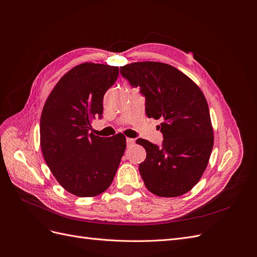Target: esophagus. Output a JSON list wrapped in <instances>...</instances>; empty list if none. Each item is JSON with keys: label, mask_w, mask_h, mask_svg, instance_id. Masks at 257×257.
Segmentation results:
<instances>
[{"label": "esophagus", "mask_w": 257, "mask_h": 257, "mask_svg": "<svg viewBox=\"0 0 257 257\" xmlns=\"http://www.w3.org/2000/svg\"><path fill=\"white\" fill-rule=\"evenodd\" d=\"M126 143H127V146H132V145H134V143H136V141H134L133 139L127 138L126 139Z\"/></svg>", "instance_id": "obj_1"}]
</instances>
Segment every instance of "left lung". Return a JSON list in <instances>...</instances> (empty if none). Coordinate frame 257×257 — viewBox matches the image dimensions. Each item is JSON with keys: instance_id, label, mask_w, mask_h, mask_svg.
<instances>
[{"instance_id": "obj_1", "label": "left lung", "mask_w": 257, "mask_h": 257, "mask_svg": "<svg viewBox=\"0 0 257 257\" xmlns=\"http://www.w3.org/2000/svg\"><path fill=\"white\" fill-rule=\"evenodd\" d=\"M120 74L132 87H140L146 99L148 117L163 118L161 146L143 139L147 152L140 164L146 187L159 197L181 196L198 183L213 147L208 105L203 92L179 70L155 61L120 66Z\"/></svg>"}]
</instances>
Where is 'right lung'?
Masks as SVG:
<instances>
[{
    "label": "right lung",
    "instance_id": "add662e5",
    "mask_svg": "<svg viewBox=\"0 0 257 257\" xmlns=\"http://www.w3.org/2000/svg\"><path fill=\"white\" fill-rule=\"evenodd\" d=\"M118 67L82 63L53 88L40 117V147L60 185L78 197H94L111 184L126 149L117 133L100 138L90 121L102 118L103 98L117 79Z\"/></svg>",
    "mask_w": 257,
    "mask_h": 257
}]
</instances>
